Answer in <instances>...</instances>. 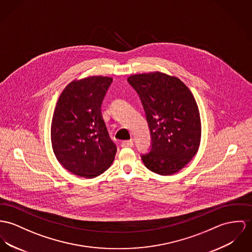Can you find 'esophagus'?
Here are the masks:
<instances>
[{"label":"esophagus","mask_w":252,"mask_h":252,"mask_svg":"<svg viewBox=\"0 0 252 252\" xmlns=\"http://www.w3.org/2000/svg\"><path fill=\"white\" fill-rule=\"evenodd\" d=\"M121 146L123 148H131L133 146V142L131 140H129V141H123Z\"/></svg>","instance_id":"obj_1"}]
</instances>
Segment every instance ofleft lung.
I'll return each instance as SVG.
<instances>
[{"mask_svg": "<svg viewBox=\"0 0 252 252\" xmlns=\"http://www.w3.org/2000/svg\"><path fill=\"white\" fill-rule=\"evenodd\" d=\"M128 83L141 98L152 135V149L142 155L152 172L170 175L184 168L198 151L201 124L190 89L161 72L132 75Z\"/></svg>", "mask_w": 252, "mask_h": 252, "instance_id": "8db88e82", "label": "left lung"}]
</instances>
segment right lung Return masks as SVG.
Returning <instances> with one entry per match:
<instances>
[{
	"label": "right lung",
	"instance_id": "add662e5",
	"mask_svg": "<svg viewBox=\"0 0 252 252\" xmlns=\"http://www.w3.org/2000/svg\"><path fill=\"white\" fill-rule=\"evenodd\" d=\"M112 78L93 76L73 80L59 96L51 126L52 147L70 173L94 178L113 163L116 145L101 115V103Z\"/></svg>",
	"mask_w": 252,
	"mask_h": 252
}]
</instances>
